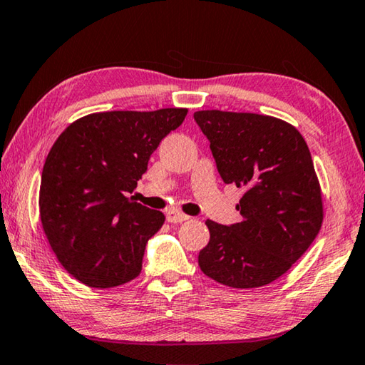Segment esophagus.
Instances as JSON below:
<instances>
[{"mask_svg":"<svg viewBox=\"0 0 365 365\" xmlns=\"http://www.w3.org/2000/svg\"><path fill=\"white\" fill-rule=\"evenodd\" d=\"M190 217L188 215H185L182 212H169L168 214V222H170V224H182V222L188 220Z\"/></svg>","mask_w":365,"mask_h":365,"instance_id":"34e87169","label":"esophagus"}]
</instances>
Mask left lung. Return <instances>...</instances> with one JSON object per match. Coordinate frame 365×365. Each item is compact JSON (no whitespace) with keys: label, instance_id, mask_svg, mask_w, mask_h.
<instances>
[{"label":"left lung","instance_id":"8db88e82","mask_svg":"<svg viewBox=\"0 0 365 365\" xmlns=\"http://www.w3.org/2000/svg\"><path fill=\"white\" fill-rule=\"evenodd\" d=\"M225 183L245 188L242 222L219 225L197 262L212 280L257 288L279 279L304 255L324 220V201L302 135L282 119L255 113L196 110Z\"/></svg>","mask_w":365,"mask_h":365}]
</instances>
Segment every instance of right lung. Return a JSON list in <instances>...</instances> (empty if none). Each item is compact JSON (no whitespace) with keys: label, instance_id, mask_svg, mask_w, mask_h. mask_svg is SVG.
Returning <instances> with one entry per match:
<instances>
[{"label":"right lung","instance_id":"obj_1","mask_svg":"<svg viewBox=\"0 0 365 365\" xmlns=\"http://www.w3.org/2000/svg\"><path fill=\"white\" fill-rule=\"evenodd\" d=\"M187 108L108 110L72 122L48 153L40 183L43 232L61 265L91 288H113L140 275L148 240L164 214L132 193L160 140Z\"/></svg>","mask_w":365,"mask_h":365}]
</instances>
